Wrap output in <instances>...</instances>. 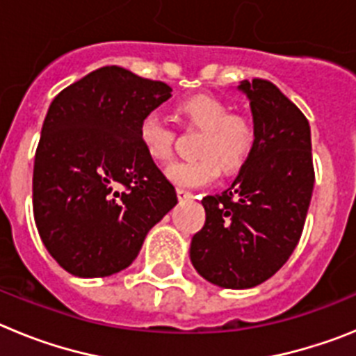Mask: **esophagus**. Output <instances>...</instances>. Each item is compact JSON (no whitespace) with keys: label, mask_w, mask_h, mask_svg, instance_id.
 Here are the masks:
<instances>
[{"label":"esophagus","mask_w":356,"mask_h":356,"mask_svg":"<svg viewBox=\"0 0 356 356\" xmlns=\"http://www.w3.org/2000/svg\"><path fill=\"white\" fill-rule=\"evenodd\" d=\"M176 196H178V200L180 201H187L193 197V193H188V191H185V188H176Z\"/></svg>","instance_id":"obj_1"}]
</instances>
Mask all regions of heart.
<instances>
[{"mask_svg":"<svg viewBox=\"0 0 356 356\" xmlns=\"http://www.w3.org/2000/svg\"><path fill=\"white\" fill-rule=\"evenodd\" d=\"M180 112L193 127L201 128L196 155L200 159L175 162L165 176L178 187H201L216 180L219 168L226 172L241 169L254 149V130L244 118L232 115L228 105L207 94L184 99ZM139 144L146 156L162 162L172 146V128L159 114H146L137 128Z\"/></svg>","mask_w":356,"mask_h":356,"instance_id":"1","label":"heart"}]
</instances>
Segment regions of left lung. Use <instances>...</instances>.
I'll use <instances>...</instances> for the list:
<instances>
[{
  "mask_svg": "<svg viewBox=\"0 0 356 356\" xmlns=\"http://www.w3.org/2000/svg\"><path fill=\"white\" fill-rule=\"evenodd\" d=\"M237 89L250 99L254 149L225 193L201 200L205 226L188 250L194 269L222 289L257 287L287 262L316 180L303 112L262 78Z\"/></svg>",
  "mask_w": 356,
  "mask_h": 356,
  "instance_id": "8db88e82",
  "label": "left lung"
}]
</instances>
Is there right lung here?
<instances>
[{
  "label": "right lung",
  "mask_w": 356,
  "mask_h": 356,
  "mask_svg": "<svg viewBox=\"0 0 356 356\" xmlns=\"http://www.w3.org/2000/svg\"><path fill=\"white\" fill-rule=\"evenodd\" d=\"M171 87L118 65L89 72L51 102L33 163V216L65 271L103 278L127 269L176 191L139 144L140 119Z\"/></svg>",
  "instance_id": "obj_1"
}]
</instances>
